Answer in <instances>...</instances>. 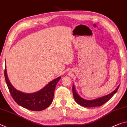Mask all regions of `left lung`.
<instances>
[{
    "label": "left lung",
    "instance_id": "8db88e82",
    "mask_svg": "<svg viewBox=\"0 0 127 127\" xmlns=\"http://www.w3.org/2000/svg\"><path fill=\"white\" fill-rule=\"evenodd\" d=\"M119 86L120 85L118 86V87L113 91V92H112L111 93H110V94L94 99H91V100H88V99H86L82 98V97H80V95H79L78 92H76L74 84L72 85V93H73V96L75 100V101L78 103V104L82 106L86 107L100 106L103 105L105 103L109 101V99L115 94L116 92H117Z\"/></svg>",
    "mask_w": 127,
    "mask_h": 127
}]
</instances>
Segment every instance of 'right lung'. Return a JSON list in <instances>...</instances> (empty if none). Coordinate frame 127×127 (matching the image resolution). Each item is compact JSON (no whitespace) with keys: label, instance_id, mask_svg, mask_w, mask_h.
<instances>
[{"label":"right lung","instance_id":"right-lung-1","mask_svg":"<svg viewBox=\"0 0 127 127\" xmlns=\"http://www.w3.org/2000/svg\"><path fill=\"white\" fill-rule=\"evenodd\" d=\"M4 76L9 92L16 102L21 106L32 111H41L47 108L52 102L56 84L61 76L52 80L38 92L27 93L17 90L8 79L6 65Z\"/></svg>","mask_w":127,"mask_h":127}]
</instances>
